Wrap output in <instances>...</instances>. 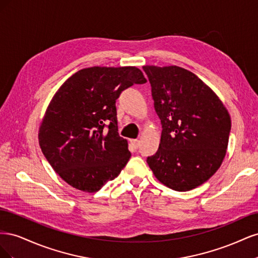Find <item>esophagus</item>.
Instances as JSON below:
<instances>
[{"instance_id": "obj_1", "label": "esophagus", "mask_w": 258, "mask_h": 258, "mask_svg": "<svg viewBox=\"0 0 258 258\" xmlns=\"http://www.w3.org/2000/svg\"><path fill=\"white\" fill-rule=\"evenodd\" d=\"M130 142H131V144L134 145L136 148H138V147H139V145H140V141H139L138 139H136V140H131Z\"/></svg>"}]
</instances>
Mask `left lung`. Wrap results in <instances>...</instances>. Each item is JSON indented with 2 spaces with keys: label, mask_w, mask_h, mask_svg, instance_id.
Listing matches in <instances>:
<instances>
[{
  "label": "left lung",
  "mask_w": 258,
  "mask_h": 258,
  "mask_svg": "<svg viewBox=\"0 0 258 258\" xmlns=\"http://www.w3.org/2000/svg\"><path fill=\"white\" fill-rule=\"evenodd\" d=\"M161 121L158 151L147 163L160 183L187 191L207 182L225 158L231 120L215 92L188 70L144 66Z\"/></svg>",
  "instance_id": "1"
}]
</instances>
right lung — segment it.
<instances>
[{
	"label": "right lung",
	"mask_w": 258,
	"mask_h": 258,
	"mask_svg": "<svg viewBox=\"0 0 258 258\" xmlns=\"http://www.w3.org/2000/svg\"><path fill=\"white\" fill-rule=\"evenodd\" d=\"M144 83L136 67H92L61 85L45 112L38 143L64 182L96 192L118 176L131 154L118 135L115 103L122 90Z\"/></svg>",
	"instance_id": "add662e5"
}]
</instances>
